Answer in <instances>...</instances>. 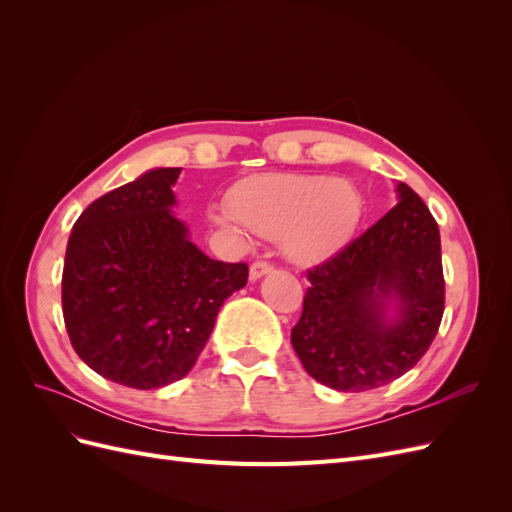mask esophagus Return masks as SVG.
<instances>
[{"instance_id": "esophagus-1", "label": "esophagus", "mask_w": 512, "mask_h": 512, "mask_svg": "<svg viewBox=\"0 0 512 512\" xmlns=\"http://www.w3.org/2000/svg\"><path fill=\"white\" fill-rule=\"evenodd\" d=\"M273 271V265L269 260H254L252 267H250V280H258V277L267 275Z\"/></svg>"}]
</instances>
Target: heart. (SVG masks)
<instances>
[{
    "mask_svg": "<svg viewBox=\"0 0 512 512\" xmlns=\"http://www.w3.org/2000/svg\"><path fill=\"white\" fill-rule=\"evenodd\" d=\"M228 209L256 235L284 241L297 262H318L352 239L363 196L350 181L329 175L265 173L239 181Z\"/></svg>",
    "mask_w": 512,
    "mask_h": 512,
    "instance_id": "obj_1",
    "label": "heart"
}]
</instances>
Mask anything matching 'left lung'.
Wrapping results in <instances>:
<instances>
[{
  "instance_id": "obj_1",
  "label": "left lung",
  "mask_w": 512,
  "mask_h": 512,
  "mask_svg": "<svg viewBox=\"0 0 512 512\" xmlns=\"http://www.w3.org/2000/svg\"><path fill=\"white\" fill-rule=\"evenodd\" d=\"M401 200L320 265L307 269L303 312L290 342L314 380L361 393L389 384L429 350L444 314L440 230L406 183ZM395 293L400 318L386 328L383 299Z\"/></svg>"
}]
</instances>
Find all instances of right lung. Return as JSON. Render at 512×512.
Returning <instances> with one entry per match:
<instances>
[{"label": "right lung", "mask_w": 512, "mask_h": 512, "mask_svg": "<svg viewBox=\"0 0 512 512\" xmlns=\"http://www.w3.org/2000/svg\"><path fill=\"white\" fill-rule=\"evenodd\" d=\"M181 168L149 170L74 222L61 312L74 352L106 380L160 389L194 367L245 262L211 260L175 218Z\"/></svg>", "instance_id": "right-lung-1"}]
</instances>
